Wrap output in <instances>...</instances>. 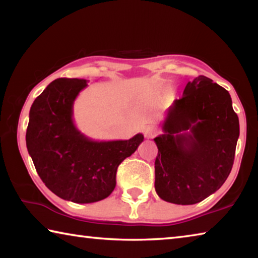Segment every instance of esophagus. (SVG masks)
I'll list each match as a JSON object with an SVG mask.
<instances>
[{
    "label": "esophagus",
    "instance_id": "1",
    "mask_svg": "<svg viewBox=\"0 0 258 258\" xmlns=\"http://www.w3.org/2000/svg\"><path fill=\"white\" fill-rule=\"evenodd\" d=\"M143 133H145V137L147 139H152L157 134V128H155L154 126H146L143 128Z\"/></svg>",
    "mask_w": 258,
    "mask_h": 258
}]
</instances>
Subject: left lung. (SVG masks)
Here are the masks:
<instances>
[{
	"instance_id": "left-lung-1",
	"label": "left lung",
	"mask_w": 258,
	"mask_h": 258,
	"mask_svg": "<svg viewBox=\"0 0 258 258\" xmlns=\"http://www.w3.org/2000/svg\"><path fill=\"white\" fill-rule=\"evenodd\" d=\"M155 138V189L165 202L194 205L223 185L232 169L239 118L228 91L211 78L189 82Z\"/></svg>"
}]
</instances>
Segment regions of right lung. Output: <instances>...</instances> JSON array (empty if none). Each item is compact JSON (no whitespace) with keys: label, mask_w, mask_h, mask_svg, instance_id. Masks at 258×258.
Returning a JSON list of instances; mask_svg holds the SVG:
<instances>
[{"label":"right lung","mask_w":258,"mask_h":258,"mask_svg":"<svg viewBox=\"0 0 258 258\" xmlns=\"http://www.w3.org/2000/svg\"><path fill=\"white\" fill-rule=\"evenodd\" d=\"M86 80L58 78L35 99L26 145L43 183L61 199L90 204L107 198L116 186L119 164L138 149L143 135L93 141L76 128L73 104Z\"/></svg>","instance_id":"right-lung-1"}]
</instances>
